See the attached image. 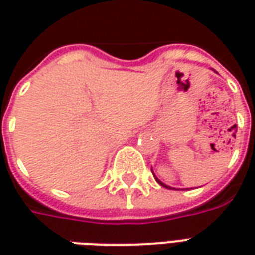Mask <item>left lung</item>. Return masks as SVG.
<instances>
[{"label": "left lung", "mask_w": 255, "mask_h": 255, "mask_svg": "<svg viewBox=\"0 0 255 255\" xmlns=\"http://www.w3.org/2000/svg\"><path fill=\"white\" fill-rule=\"evenodd\" d=\"M154 179L155 180H157V182H158V184H161V186H162V187H165V188H172V187H169V186H166V184H164V183L161 182V180H158V179H157V177L154 176Z\"/></svg>", "instance_id": "left-lung-1"}]
</instances>
